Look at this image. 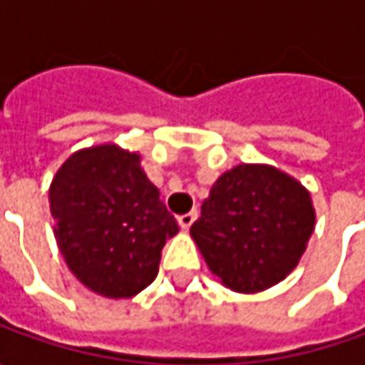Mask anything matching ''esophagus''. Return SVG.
<instances>
[{
    "mask_svg": "<svg viewBox=\"0 0 365 365\" xmlns=\"http://www.w3.org/2000/svg\"><path fill=\"white\" fill-rule=\"evenodd\" d=\"M197 217H199V213H197V211H190V213H185V215H178V225L187 232L190 225L197 221Z\"/></svg>",
    "mask_w": 365,
    "mask_h": 365,
    "instance_id": "esophagus-1",
    "label": "esophagus"
}]
</instances>
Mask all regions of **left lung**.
Segmentation results:
<instances>
[{"label":"left lung","instance_id":"8db88e82","mask_svg":"<svg viewBox=\"0 0 365 365\" xmlns=\"http://www.w3.org/2000/svg\"><path fill=\"white\" fill-rule=\"evenodd\" d=\"M315 221L301 180L270 164H237L211 187L190 237L223 287L256 294L299 266Z\"/></svg>","mask_w":365,"mask_h":365}]
</instances>
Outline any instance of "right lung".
I'll return each mask as SVG.
<instances>
[{"instance_id": "add662e5", "label": "right lung", "mask_w": 365, "mask_h": 365, "mask_svg": "<svg viewBox=\"0 0 365 365\" xmlns=\"http://www.w3.org/2000/svg\"><path fill=\"white\" fill-rule=\"evenodd\" d=\"M48 201L68 270L107 299H130L150 287L162 247L178 233L142 156L113 142L71 154L50 182Z\"/></svg>"}]
</instances>
